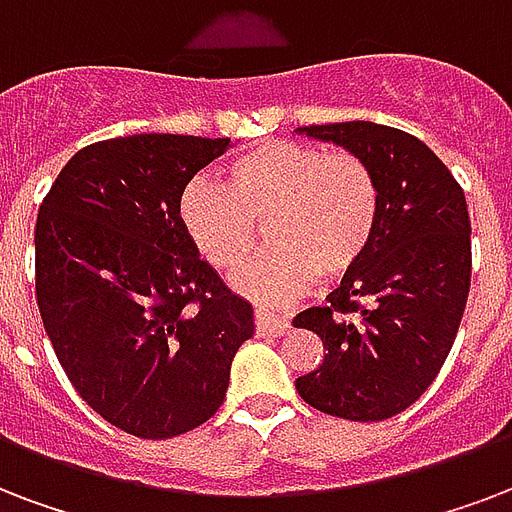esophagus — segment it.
<instances>
[{
	"label": "esophagus",
	"mask_w": 512,
	"mask_h": 512,
	"mask_svg": "<svg viewBox=\"0 0 512 512\" xmlns=\"http://www.w3.org/2000/svg\"><path fill=\"white\" fill-rule=\"evenodd\" d=\"M257 325H260V330L268 335H284L287 333V319L279 317L276 311H273L271 306H265V303H257Z\"/></svg>",
	"instance_id": "34e87169"
}]
</instances>
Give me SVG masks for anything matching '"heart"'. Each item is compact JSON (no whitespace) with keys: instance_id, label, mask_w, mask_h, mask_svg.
I'll use <instances>...</instances> for the list:
<instances>
[{"instance_id":"obj_1","label":"heart","mask_w":512,"mask_h":512,"mask_svg":"<svg viewBox=\"0 0 512 512\" xmlns=\"http://www.w3.org/2000/svg\"><path fill=\"white\" fill-rule=\"evenodd\" d=\"M378 182L360 155L319 144L265 142L225 166L220 182L185 187L179 217L195 249L217 268L252 252L257 222L271 247L241 265L236 290L276 298L341 276L368 252L378 222Z\"/></svg>"}]
</instances>
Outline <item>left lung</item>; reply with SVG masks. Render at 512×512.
Instances as JSON below:
<instances>
[{
	"mask_svg": "<svg viewBox=\"0 0 512 512\" xmlns=\"http://www.w3.org/2000/svg\"><path fill=\"white\" fill-rule=\"evenodd\" d=\"M360 155L378 182L368 252L325 306L292 319L325 343V362L295 381L317 411L381 421L419 400L443 368L470 292V214L459 182L427 144L370 120L298 128Z\"/></svg>",
	"mask_w": 512,
	"mask_h": 512,
	"instance_id": "8db88e82",
	"label": "left lung"
}]
</instances>
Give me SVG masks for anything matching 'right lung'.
Segmentation results:
<instances>
[{"label": "right lung", "mask_w": 512, "mask_h": 512, "mask_svg": "<svg viewBox=\"0 0 512 512\" xmlns=\"http://www.w3.org/2000/svg\"><path fill=\"white\" fill-rule=\"evenodd\" d=\"M230 139L134 134L66 163L34 228L37 306L77 395L128 435L174 438L212 419L255 311L187 236V182Z\"/></svg>", "instance_id": "1"}]
</instances>
